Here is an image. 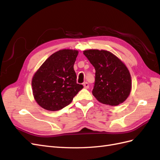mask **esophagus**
<instances>
[{"label": "esophagus", "mask_w": 160, "mask_h": 160, "mask_svg": "<svg viewBox=\"0 0 160 160\" xmlns=\"http://www.w3.org/2000/svg\"><path fill=\"white\" fill-rule=\"evenodd\" d=\"M83 87H84L85 89H88L89 88V83H88V82H85V83H83Z\"/></svg>", "instance_id": "34e87169"}]
</instances>
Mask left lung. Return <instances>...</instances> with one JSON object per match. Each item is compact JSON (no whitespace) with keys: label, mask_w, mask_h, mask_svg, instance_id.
<instances>
[{"label":"left lung","mask_w":160,"mask_h":160,"mask_svg":"<svg viewBox=\"0 0 160 160\" xmlns=\"http://www.w3.org/2000/svg\"><path fill=\"white\" fill-rule=\"evenodd\" d=\"M95 69L92 93L100 103L115 106L122 103L129 95L132 79L127 67L113 53L105 50L83 51Z\"/></svg>","instance_id":"8db88e82"}]
</instances>
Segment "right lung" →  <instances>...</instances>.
I'll use <instances>...</instances> for the list:
<instances>
[{
  "instance_id": "right-lung-1",
  "label": "right lung",
  "mask_w": 160,
  "mask_h": 160,
  "mask_svg": "<svg viewBox=\"0 0 160 160\" xmlns=\"http://www.w3.org/2000/svg\"><path fill=\"white\" fill-rule=\"evenodd\" d=\"M78 51L62 49L53 53L34 75V98L43 109L58 111L69 105L83 86L77 83L74 63Z\"/></svg>"
}]
</instances>
